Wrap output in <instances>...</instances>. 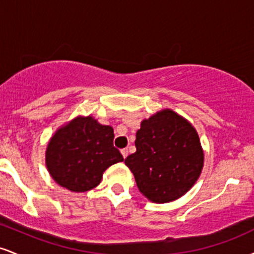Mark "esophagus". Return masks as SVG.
I'll list each match as a JSON object with an SVG mask.
<instances>
[{
    "label": "esophagus",
    "mask_w": 254,
    "mask_h": 254,
    "mask_svg": "<svg viewBox=\"0 0 254 254\" xmlns=\"http://www.w3.org/2000/svg\"><path fill=\"white\" fill-rule=\"evenodd\" d=\"M121 153H122V155H123V157L125 159V157L127 156V154H129V150H127V148H124V149L121 150Z\"/></svg>",
    "instance_id": "esophagus-1"
}]
</instances>
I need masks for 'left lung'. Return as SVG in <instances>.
Listing matches in <instances>:
<instances>
[{"mask_svg": "<svg viewBox=\"0 0 254 254\" xmlns=\"http://www.w3.org/2000/svg\"><path fill=\"white\" fill-rule=\"evenodd\" d=\"M136 151L125 159L141 193L168 203L186 193L200 176L204 153L196 129L172 110L144 119L136 132Z\"/></svg>", "mask_w": 254, "mask_h": 254, "instance_id": "1", "label": "left lung"}]
</instances>
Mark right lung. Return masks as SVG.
I'll return each instance as SVG.
<instances>
[{
	"label": "right lung",
	"mask_w": 254,
	"mask_h": 254,
	"mask_svg": "<svg viewBox=\"0 0 254 254\" xmlns=\"http://www.w3.org/2000/svg\"><path fill=\"white\" fill-rule=\"evenodd\" d=\"M112 127L92 116L74 118L58 129L46 148V167L52 179L72 192H86L100 184L110 166L123 161L113 147Z\"/></svg>",
	"instance_id": "right-lung-1"
}]
</instances>
